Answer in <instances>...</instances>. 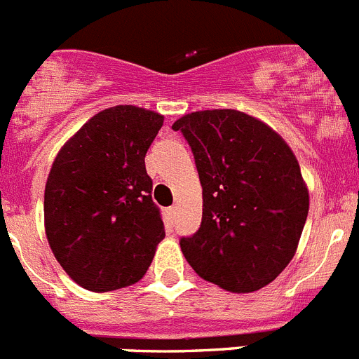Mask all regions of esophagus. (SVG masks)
Wrapping results in <instances>:
<instances>
[{"instance_id":"obj_1","label":"esophagus","mask_w":359,"mask_h":359,"mask_svg":"<svg viewBox=\"0 0 359 359\" xmlns=\"http://www.w3.org/2000/svg\"><path fill=\"white\" fill-rule=\"evenodd\" d=\"M168 212L172 215V218H175V212H177V205H172V208L168 209Z\"/></svg>"}]
</instances>
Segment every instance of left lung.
<instances>
[{
  "instance_id": "1",
  "label": "left lung",
  "mask_w": 359,
  "mask_h": 359,
  "mask_svg": "<svg viewBox=\"0 0 359 359\" xmlns=\"http://www.w3.org/2000/svg\"><path fill=\"white\" fill-rule=\"evenodd\" d=\"M191 147L202 184V225L182 238L202 279L232 293L257 292L293 259L309 193L288 143L234 109L182 116L172 125Z\"/></svg>"
}]
</instances>
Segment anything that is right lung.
Segmentation results:
<instances>
[{"mask_svg": "<svg viewBox=\"0 0 359 359\" xmlns=\"http://www.w3.org/2000/svg\"><path fill=\"white\" fill-rule=\"evenodd\" d=\"M164 116L116 105L64 143L44 189V229L64 272L89 292L137 283L164 238L144 156Z\"/></svg>", "mask_w": 359, "mask_h": 359, "instance_id": "add662e5", "label": "right lung"}]
</instances>
